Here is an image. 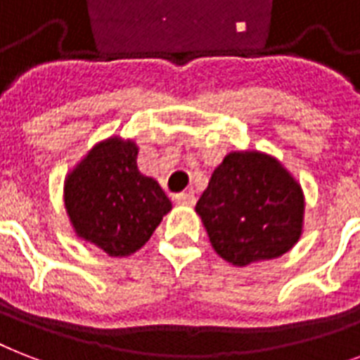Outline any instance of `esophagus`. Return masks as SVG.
Returning a JSON list of instances; mask_svg holds the SVG:
<instances>
[{"instance_id":"1","label":"esophagus","mask_w":360,"mask_h":360,"mask_svg":"<svg viewBox=\"0 0 360 360\" xmlns=\"http://www.w3.org/2000/svg\"><path fill=\"white\" fill-rule=\"evenodd\" d=\"M175 202L179 203V205H194L196 196L192 192H181V194H175Z\"/></svg>"}]
</instances>
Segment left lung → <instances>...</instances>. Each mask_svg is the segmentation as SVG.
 Masks as SVG:
<instances>
[{
	"instance_id": "1",
	"label": "left lung",
	"mask_w": 360,
	"mask_h": 360,
	"mask_svg": "<svg viewBox=\"0 0 360 360\" xmlns=\"http://www.w3.org/2000/svg\"><path fill=\"white\" fill-rule=\"evenodd\" d=\"M209 240L245 267L290 250L302 231L304 196L290 172L265 153L226 155L196 203Z\"/></svg>"
}]
</instances>
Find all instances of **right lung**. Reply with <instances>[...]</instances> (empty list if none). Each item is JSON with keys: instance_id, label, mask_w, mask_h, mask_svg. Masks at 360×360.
I'll use <instances>...</instances> for the list:
<instances>
[{"instance_id": "add662e5", "label": "right lung", "mask_w": 360, "mask_h": 360, "mask_svg": "<svg viewBox=\"0 0 360 360\" xmlns=\"http://www.w3.org/2000/svg\"><path fill=\"white\" fill-rule=\"evenodd\" d=\"M136 158L134 141L110 138L65 181V207L76 233L110 256L140 250L172 209L157 181L140 174Z\"/></svg>"}]
</instances>
